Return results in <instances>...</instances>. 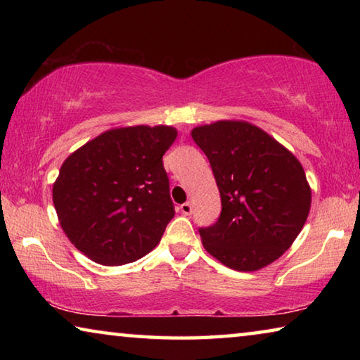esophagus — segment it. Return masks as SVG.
<instances>
[{"instance_id": "obj_1", "label": "esophagus", "mask_w": 360, "mask_h": 360, "mask_svg": "<svg viewBox=\"0 0 360 360\" xmlns=\"http://www.w3.org/2000/svg\"><path fill=\"white\" fill-rule=\"evenodd\" d=\"M179 210H181V212L184 216H191L192 214V203H182L181 206H179Z\"/></svg>"}]
</instances>
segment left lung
Returning a JSON list of instances; mask_svg holds the SVG:
<instances>
[{
    "label": "left lung",
    "mask_w": 360,
    "mask_h": 360,
    "mask_svg": "<svg viewBox=\"0 0 360 360\" xmlns=\"http://www.w3.org/2000/svg\"><path fill=\"white\" fill-rule=\"evenodd\" d=\"M221 192L217 222L203 246L236 271L260 270L288 251L307 222L311 188L302 163L259 127L219 120L192 130Z\"/></svg>",
    "instance_id": "8db88e82"
}]
</instances>
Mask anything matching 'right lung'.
<instances>
[{"mask_svg":"<svg viewBox=\"0 0 360 360\" xmlns=\"http://www.w3.org/2000/svg\"><path fill=\"white\" fill-rule=\"evenodd\" d=\"M178 131L167 125L112 129L72 152L53 182L60 225L96 264L150 252L174 216L162 157Z\"/></svg>","mask_w":360,"mask_h":360,"instance_id":"add662e5","label":"right lung"}]
</instances>
